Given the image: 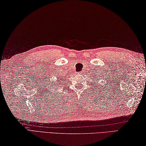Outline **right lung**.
<instances>
[{
    "mask_svg": "<svg viewBox=\"0 0 146 146\" xmlns=\"http://www.w3.org/2000/svg\"><path fill=\"white\" fill-rule=\"evenodd\" d=\"M60 80H61V81H62V79H60ZM59 82V81H58Z\"/></svg>",
    "mask_w": 146,
    "mask_h": 146,
    "instance_id": "obj_1",
    "label": "right lung"
}]
</instances>
